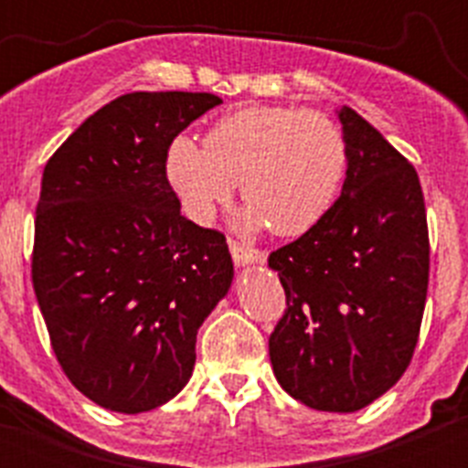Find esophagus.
I'll return each mask as SVG.
<instances>
[{
  "label": "esophagus",
  "mask_w": 468,
  "mask_h": 468,
  "mask_svg": "<svg viewBox=\"0 0 468 468\" xmlns=\"http://www.w3.org/2000/svg\"><path fill=\"white\" fill-rule=\"evenodd\" d=\"M229 249L238 267H244V264H262L264 258H267L262 251H258V249L247 247V244L242 242H235V239H229Z\"/></svg>",
  "instance_id": "34e87169"
}]
</instances>
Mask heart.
I'll list each match as a JSON object with an SVG mask.
<instances>
[{"mask_svg":"<svg viewBox=\"0 0 468 468\" xmlns=\"http://www.w3.org/2000/svg\"><path fill=\"white\" fill-rule=\"evenodd\" d=\"M165 174L190 219L206 224L242 183L247 230L299 238L330 212L346 174V144L324 112L244 106L217 120L204 146L174 140Z\"/></svg>","mask_w":468,"mask_h":468,"instance_id":"obj_1","label":"heart"}]
</instances>
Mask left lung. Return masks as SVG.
I'll use <instances>...</instances> for the list:
<instances>
[{
  "label": "left lung",
  "instance_id": "8db88e82",
  "mask_svg": "<svg viewBox=\"0 0 468 468\" xmlns=\"http://www.w3.org/2000/svg\"><path fill=\"white\" fill-rule=\"evenodd\" d=\"M342 195L313 230L269 256L287 310L269 337L292 399L357 412L399 382L426 308L431 244L417 169L353 108Z\"/></svg>",
  "mask_w": 468,
  "mask_h": 468
}]
</instances>
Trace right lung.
<instances>
[{"label": "right lung", "instance_id": "obj_1", "mask_svg": "<svg viewBox=\"0 0 468 468\" xmlns=\"http://www.w3.org/2000/svg\"><path fill=\"white\" fill-rule=\"evenodd\" d=\"M221 99L131 92L56 149L36 207L33 290L72 385L122 414L172 400L233 282L226 238L181 215L169 144Z\"/></svg>", "mask_w": 468, "mask_h": 468}]
</instances>
